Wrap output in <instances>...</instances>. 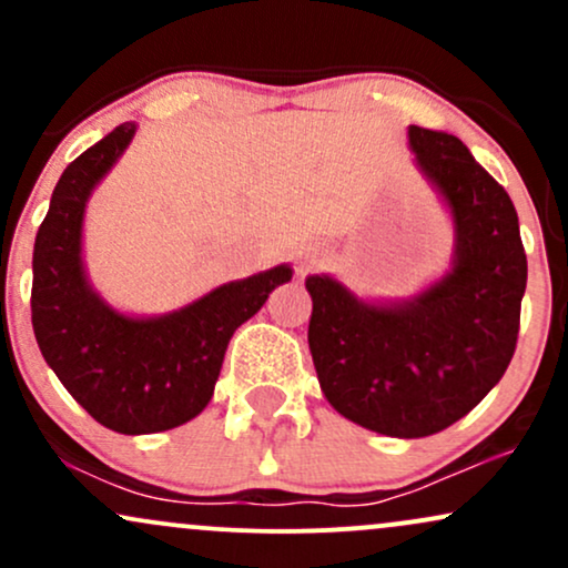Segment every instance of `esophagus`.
Here are the masks:
<instances>
[{
  "instance_id": "1",
  "label": "esophagus",
  "mask_w": 568,
  "mask_h": 568,
  "mask_svg": "<svg viewBox=\"0 0 568 568\" xmlns=\"http://www.w3.org/2000/svg\"><path fill=\"white\" fill-rule=\"evenodd\" d=\"M321 256H323V253L317 251V247H304V251L298 253V272L312 270V266L321 262Z\"/></svg>"
}]
</instances>
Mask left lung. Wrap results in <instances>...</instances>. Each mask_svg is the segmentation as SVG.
Wrapping results in <instances>:
<instances>
[{"instance_id": "1", "label": "left lung", "mask_w": 568, "mask_h": 568, "mask_svg": "<svg viewBox=\"0 0 568 568\" xmlns=\"http://www.w3.org/2000/svg\"><path fill=\"white\" fill-rule=\"evenodd\" d=\"M408 149L454 226L452 266L408 298H363L310 275V352L325 400L389 438H425L467 416L518 342L526 251L505 186L443 130L408 125Z\"/></svg>"}]
</instances>
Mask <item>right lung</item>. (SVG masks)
<instances>
[{
    "mask_svg": "<svg viewBox=\"0 0 568 568\" xmlns=\"http://www.w3.org/2000/svg\"><path fill=\"white\" fill-rule=\"evenodd\" d=\"M122 122L63 171L37 232L31 323L42 357L103 427L149 435L186 425L211 403L226 344L293 277L291 264L232 280L165 315L114 310L82 258L84 211L133 141Z\"/></svg>",
    "mask_w": 568,
    "mask_h": 568,
    "instance_id": "right-lung-1",
    "label": "right lung"
}]
</instances>
